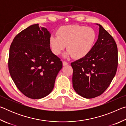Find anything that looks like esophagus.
Wrapping results in <instances>:
<instances>
[{"label":"esophagus","mask_w":126,"mask_h":126,"mask_svg":"<svg viewBox=\"0 0 126 126\" xmlns=\"http://www.w3.org/2000/svg\"><path fill=\"white\" fill-rule=\"evenodd\" d=\"M68 63L67 62H65V61H63V65L64 66V65H68Z\"/></svg>","instance_id":"1"}]
</instances>
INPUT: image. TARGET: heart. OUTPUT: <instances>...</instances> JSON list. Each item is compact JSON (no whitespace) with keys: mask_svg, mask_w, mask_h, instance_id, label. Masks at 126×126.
Returning <instances> with one entry per match:
<instances>
[{"mask_svg":"<svg viewBox=\"0 0 126 126\" xmlns=\"http://www.w3.org/2000/svg\"><path fill=\"white\" fill-rule=\"evenodd\" d=\"M57 35H51L49 40L53 54L58 55L67 45L68 50L65 57L75 59L84 58L92 49L97 39L94 30L90 27L79 25H68L59 28Z\"/></svg>","mask_w":126,"mask_h":126,"instance_id":"obj_1","label":"heart"}]
</instances>
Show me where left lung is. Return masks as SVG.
Returning <instances> with one entry per match:
<instances>
[{
  "label": "left lung",
  "mask_w": 126,
  "mask_h": 126,
  "mask_svg": "<svg viewBox=\"0 0 126 126\" xmlns=\"http://www.w3.org/2000/svg\"><path fill=\"white\" fill-rule=\"evenodd\" d=\"M99 25L98 38L89 54L71 63L72 83L79 95L93 98L101 95L116 75L118 50L112 36Z\"/></svg>",
  "instance_id": "obj_1"
}]
</instances>
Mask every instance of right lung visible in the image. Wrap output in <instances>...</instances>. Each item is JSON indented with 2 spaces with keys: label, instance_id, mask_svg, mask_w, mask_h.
Instances as JSON below:
<instances>
[{
  "label": "right lung",
  "instance_id": "1",
  "mask_svg": "<svg viewBox=\"0 0 126 126\" xmlns=\"http://www.w3.org/2000/svg\"><path fill=\"white\" fill-rule=\"evenodd\" d=\"M47 29L32 25L18 34L10 47L8 68L18 89L32 99L48 95L62 68L61 59L51 51Z\"/></svg>",
  "mask_w": 126,
  "mask_h": 126
}]
</instances>
